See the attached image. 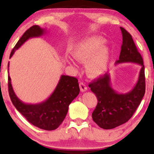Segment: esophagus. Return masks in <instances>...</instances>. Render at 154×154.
Wrapping results in <instances>:
<instances>
[{
  "mask_svg": "<svg viewBox=\"0 0 154 154\" xmlns=\"http://www.w3.org/2000/svg\"><path fill=\"white\" fill-rule=\"evenodd\" d=\"M79 88H80V91L82 92L86 91H87V89H88L87 85H86L85 83H84V82L79 83Z\"/></svg>",
  "mask_w": 154,
  "mask_h": 154,
  "instance_id": "esophagus-1",
  "label": "esophagus"
}]
</instances>
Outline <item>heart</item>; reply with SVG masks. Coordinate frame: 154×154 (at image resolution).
<instances>
[{
  "mask_svg": "<svg viewBox=\"0 0 154 154\" xmlns=\"http://www.w3.org/2000/svg\"><path fill=\"white\" fill-rule=\"evenodd\" d=\"M105 40L97 36L90 37L79 42L72 49V55L81 62H86L88 73L92 77H99L106 72L110 54L104 46ZM69 63H74L71 58L66 57Z\"/></svg>",
  "mask_w": 154,
  "mask_h": 154,
  "instance_id": "heart-1",
  "label": "heart"
}]
</instances>
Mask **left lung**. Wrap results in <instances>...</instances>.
Returning <instances> with one entry per match:
<instances>
[{"mask_svg": "<svg viewBox=\"0 0 154 154\" xmlns=\"http://www.w3.org/2000/svg\"><path fill=\"white\" fill-rule=\"evenodd\" d=\"M120 29L122 34V45L119 60L115 64L135 63L140 65L141 69L137 83L128 93H119L113 89L110 75L108 73L89 84L91 91L98 99L92 118L100 128L105 130L115 128L127 122L138 107L146 91L143 60L137 51L131 35L123 27Z\"/></svg>", "mask_w": 154, "mask_h": 154, "instance_id": "obj_1", "label": "left lung"}]
</instances>
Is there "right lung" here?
Returning a JSON list of instances; mask_svg holds the SVG:
<instances>
[{
    "mask_svg": "<svg viewBox=\"0 0 154 154\" xmlns=\"http://www.w3.org/2000/svg\"><path fill=\"white\" fill-rule=\"evenodd\" d=\"M45 32V29H43L38 25L31 26L16 44L11 53L10 58H11L16 50L20 48L28 39L40 37ZM8 86L10 98L17 111L32 125L45 130H54L59 128L66 117L69 106L79 93L77 79L67 75L61 76L52 94L45 101L40 103H25L19 100L12 88L9 75L8 76Z\"/></svg>",
    "mask_w": 154,
    "mask_h": 154,
    "instance_id": "add662e5",
    "label": "right lung"
}]
</instances>
